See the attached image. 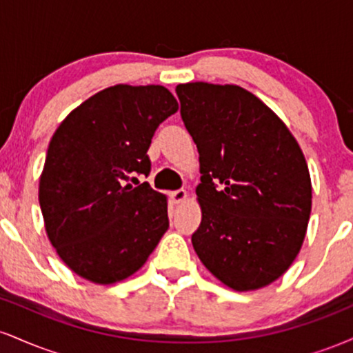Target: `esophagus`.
<instances>
[{"label": "esophagus", "instance_id": "1", "mask_svg": "<svg viewBox=\"0 0 353 353\" xmlns=\"http://www.w3.org/2000/svg\"><path fill=\"white\" fill-rule=\"evenodd\" d=\"M171 199L176 202V204H179V202H184L185 199H188V190H185V189L172 190V192H171Z\"/></svg>", "mask_w": 353, "mask_h": 353}]
</instances>
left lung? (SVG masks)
I'll return each mask as SVG.
<instances>
[{
	"instance_id": "8db88e82",
	"label": "left lung",
	"mask_w": 353,
	"mask_h": 353,
	"mask_svg": "<svg viewBox=\"0 0 353 353\" xmlns=\"http://www.w3.org/2000/svg\"><path fill=\"white\" fill-rule=\"evenodd\" d=\"M176 92L202 174L194 250L230 289L269 285L305 237L312 209L305 157L287 125L247 89L188 83Z\"/></svg>"
}]
</instances>
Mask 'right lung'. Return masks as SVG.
Returning <instances> with one entry per match:
<instances>
[{"label": "right lung", "mask_w": 353, "mask_h": 353, "mask_svg": "<svg viewBox=\"0 0 353 353\" xmlns=\"http://www.w3.org/2000/svg\"><path fill=\"white\" fill-rule=\"evenodd\" d=\"M164 86L117 84L84 101L52 136L39 179L48 237L72 272L114 283L139 270L169 228L148 149L177 111Z\"/></svg>", "instance_id": "add662e5"}]
</instances>
